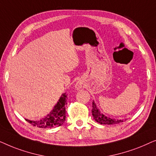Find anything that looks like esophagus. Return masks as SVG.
<instances>
[{"instance_id": "obj_1", "label": "esophagus", "mask_w": 156, "mask_h": 156, "mask_svg": "<svg viewBox=\"0 0 156 156\" xmlns=\"http://www.w3.org/2000/svg\"><path fill=\"white\" fill-rule=\"evenodd\" d=\"M82 82H80V81L76 82V89H80L81 88H82Z\"/></svg>"}]
</instances>
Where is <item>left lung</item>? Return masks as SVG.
<instances>
[{
  "label": "left lung",
  "instance_id": "1",
  "mask_svg": "<svg viewBox=\"0 0 156 156\" xmlns=\"http://www.w3.org/2000/svg\"><path fill=\"white\" fill-rule=\"evenodd\" d=\"M91 112H92V116L94 117V119L97 122L100 123V124L112 125L124 121V120H116V119H112L111 118H108L107 116H104V115L102 114L100 112V111L98 109L94 101L92 102V110H91Z\"/></svg>",
  "mask_w": 156,
  "mask_h": 156
}]
</instances>
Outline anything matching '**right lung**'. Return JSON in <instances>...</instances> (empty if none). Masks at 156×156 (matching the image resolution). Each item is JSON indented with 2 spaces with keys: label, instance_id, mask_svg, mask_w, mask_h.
<instances>
[{
  "label": "right lung",
  "instance_id": "1",
  "mask_svg": "<svg viewBox=\"0 0 156 156\" xmlns=\"http://www.w3.org/2000/svg\"><path fill=\"white\" fill-rule=\"evenodd\" d=\"M67 98L66 94H63L50 114L44 118L38 121H30L28 119L25 120L34 126L42 128V129L60 126L66 120L65 106L67 104Z\"/></svg>",
  "mask_w": 156,
  "mask_h": 156
}]
</instances>
